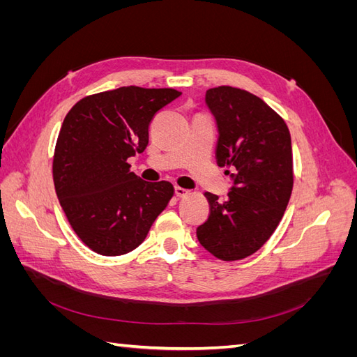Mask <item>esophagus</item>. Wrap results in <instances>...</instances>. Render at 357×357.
Instances as JSON below:
<instances>
[{
    "label": "esophagus",
    "instance_id": "obj_1",
    "mask_svg": "<svg viewBox=\"0 0 357 357\" xmlns=\"http://www.w3.org/2000/svg\"><path fill=\"white\" fill-rule=\"evenodd\" d=\"M174 192H176V195L180 197V198L186 197V195H189V193H190V190H188V189H185V188H181V186H176Z\"/></svg>",
    "mask_w": 357,
    "mask_h": 357
}]
</instances>
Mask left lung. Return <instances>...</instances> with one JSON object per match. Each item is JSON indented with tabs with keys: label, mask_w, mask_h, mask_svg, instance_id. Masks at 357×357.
<instances>
[{
	"label": "left lung",
	"mask_w": 357,
	"mask_h": 357,
	"mask_svg": "<svg viewBox=\"0 0 357 357\" xmlns=\"http://www.w3.org/2000/svg\"><path fill=\"white\" fill-rule=\"evenodd\" d=\"M205 101L219 128L218 165L235 174L225 201L204 193L210 213L197 236L218 259L240 261L269 240L286 211L294 189L290 132L282 116L244 89L218 86Z\"/></svg>",
	"instance_id": "8db88e82"
}]
</instances>
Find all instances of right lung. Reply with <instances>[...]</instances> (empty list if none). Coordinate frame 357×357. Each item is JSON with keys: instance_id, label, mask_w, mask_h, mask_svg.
<instances>
[{"instance_id": "1", "label": "right lung", "mask_w": 357, "mask_h": 357, "mask_svg": "<svg viewBox=\"0 0 357 357\" xmlns=\"http://www.w3.org/2000/svg\"><path fill=\"white\" fill-rule=\"evenodd\" d=\"M180 95L171 88L123 86L84 96L63 119L53 183L73 231L95 253L132 252L174 195L169 181L135 176L128 159L144 152L150 122Z\"/></svg>"}]
</instances>
